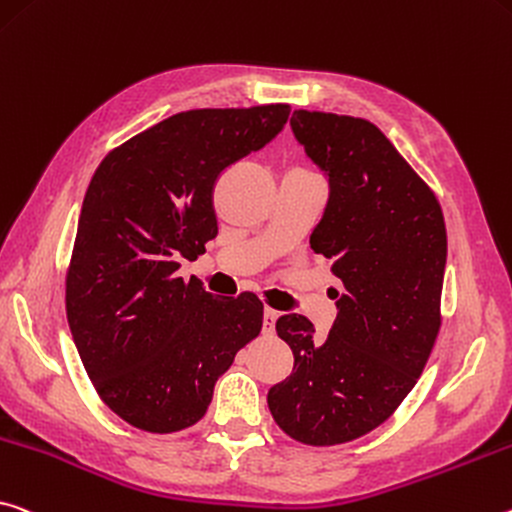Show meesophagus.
Returning a JSON list of instances; mask_svg holds the SVG:
<instances>
[{
  "label": "esophagus",
  "instance_id": "esophagus-1",
  "mask_svg": "<svg viewBox=\"0 0 512 512\" xmlns=\"http://www.w3.org/2000/svg\"><path fill=\"white\" fill-rule=\"evenodd\" d=\"M278 316H280V312L273 310V307H266V310H264V332H266V335H273L275 321H278Z\"/></svg>",
  "mask_w": 512,
  "mask_h": 512
}]
</instances>
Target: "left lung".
I'll use <instances>...</instances> for the list:
<instances>
[{
    "label": "left lung",
    "instance_id": "1",
    "mask_svg": "<svg viewBox=\"0 0 512 512\" xmlns=\"http://www.w3.org/2000/svg\"><path fill=\"white\" fill-rule=\"evenodd\" d=\"M291 129L328 175V207L310 246L342 294L335 291L339 314L326 339L303 314L275 323L294 371L266 401L296 442L332 446L392 417L431 358L446 225L431 186L369 120L298 109Z\"/></svg>",
    "mask_w": 512,
    "mask_h": 512
}]
</instances>
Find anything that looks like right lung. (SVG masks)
<instances>
[{
  "instance_id": "add662e5",
  "label": "right lung",
  "mask_w": 512,
  "mask_h": 512,
  "mask_svg": "<svg viewBox=\"0 0 512 512\" xmlns=\"http://www.w3.org/2000/svg\"><path fill=\"white\" fill-rule=\"evenodd\" d=\"M289 104L175 113L113 148L88 184L66 273L72 339L95 392L145 433L205 417L214 385L259 335L253 291L214 298L177 275L218 234L214 186L285 127Z\"/></svg>"
}]
</instances>
